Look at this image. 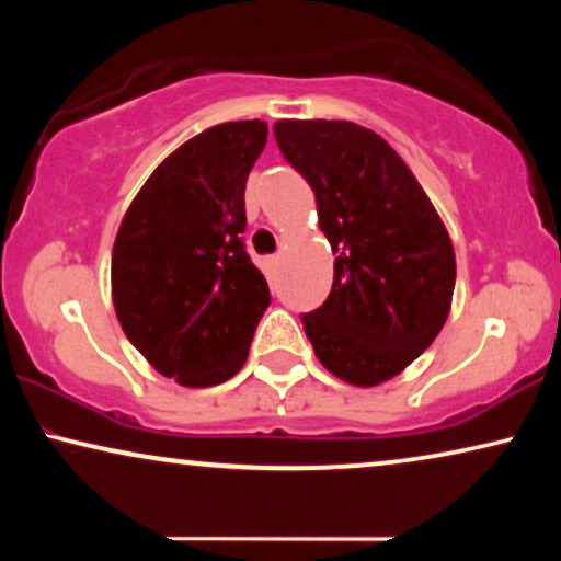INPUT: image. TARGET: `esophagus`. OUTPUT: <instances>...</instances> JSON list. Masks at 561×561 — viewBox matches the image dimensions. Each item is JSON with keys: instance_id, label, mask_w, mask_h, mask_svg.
<instances>
[{"instance_id": "34e87169", "label": "esophagus", "mask_w": 561, "mask_h": 561, "mask_svg": "<svg viewBox=\"0 0 561 561\" xmlns=\"http://www.w3.org/2000/svg\"><path fill=\"white\" fill-rule=\"evenodd\" d=\"M278 265H280V257H278V255L265 257V271H267V275H275V271H278Z\"/></svg>"}]
</instances>
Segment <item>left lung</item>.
Here are the masks:
<instances>
[{
  "label": "left lung",
  "instance_id": "1",
  "mask_svg": "<svg viewBox=\"0 0 561 561\" xmlns=\"http://www.w3.org/2000/svg\"><path fill=\"white\" fill-rule=\"evenodd\" d=\"M283 158L309 181L334 260L327 301L304 313L319 363L352 386H378L442 332L455 294V250L401 156L342 119H280Z\"/></svg>",
  "mask_w": 561,
  "mask_h": 561
}]
</instances>
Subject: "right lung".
I'll return each instance as SVG.
<instances>
[{
	"label": "right lung",
	"mask_w": 561,
	"mask_h": 561,
	"mask_svg": "<svg viewBox=\"0 0 561 561\" xmlns=\"http://www.w3.org/2000/svg\"><path fill=\"white\" fill-rule=\"evenodd\" d=\"M267 140L260 119L225 122L160 163L122 219L112 250L114 311L165 378L219 386L248 359L271 306L244 250V183Z\"/></svg>",
	"instance_id": "add662e5"
}]
</instances>
